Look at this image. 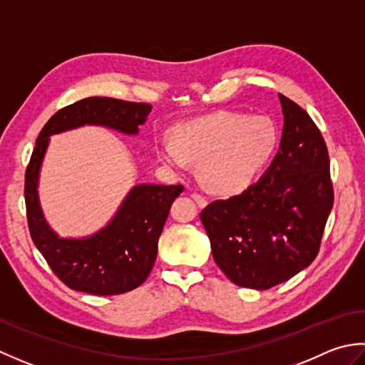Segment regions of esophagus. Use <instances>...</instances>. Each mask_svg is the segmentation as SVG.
<instances>
[{"label": "esophagus", "mask_w": 365, "mask_h": 365, "mask_svg": "<svg viewBox=\"0 0 365 365\" xmlns=\"http://www.w3.org/2000/svg\"><path fill=\"white\" fill-rule=\"evenodd\" d=\"M192 198L195 200V202L198 203V206L205 207V206L207 205V200H206V197H205V195H202V193H198V192H193V193H192Z\"/></svg>", "instance_id": "esophagus-1"}]
</instances>
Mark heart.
<instances>
[{
    "mask_svg": "<svg viewBox=\"0 0 365 365\" xmlns=\"http://www.w3.org/2000/svg\"><path fill=\"white\" fill-rule=\"evenodd\" d=\"M277 141V129L269 118L217 111L180 125L175 141L160 138L159 155L180 172L200 162V175L207 187L236 193L264 168Z\"/></svg>",
    "mask_w": 365,
    "mask_h": 365,
    "instance_id": "1",
    "label": "heart"
}]
</instances>
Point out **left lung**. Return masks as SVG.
Here are the masks:
<instances>
[{"mask_svg":"<svg viewBox=\"0 0 365 365\" xmlns=\"http://www.w3.org/2000/svg\"><path fill=\"white\" fill-rule=\"evenodd\" d=\"M279 99L284 130L269 168L240 195L215 200L200 214L215 263L244 288L269 289L314 262L334 203L322 132L296 102Z\"/></svg>","mask_w":365,"mask_h":365,"instance_id":"left-lung-1","label":"left lung"}]
</instances>
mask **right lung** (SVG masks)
Returning <instances> with one entry per match:
<instances>
[{
  "mask_svg": "<svg viewBox=\"0 0 365 365\" xmlns=\"http://www.w3.org/2000/svg\"><path fill=\"white\" fill-rule=\"evenodd\" d=\"M151 106L113 98H86L58 110L43 125L25 173L29 235L55 276L77 292L98 296L128 293L143 284L158 257L159 237L182 185H135L110 224L83 240L58 237L43 219L37 178L48 137L85 124L137 133Z\"/></svg>",
  "mask_w": 365,
  "mask_h": 365,
  "instance_id": "right-lung-1",
  "label": "right lung"
}]
</instances>
